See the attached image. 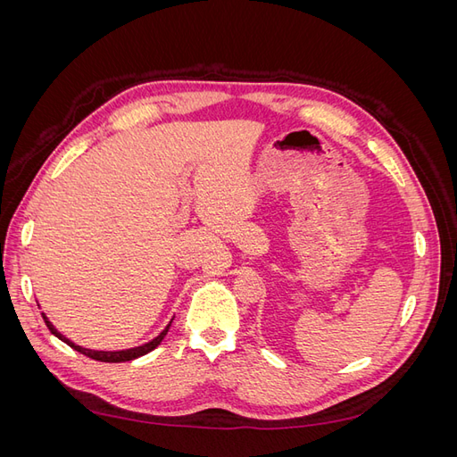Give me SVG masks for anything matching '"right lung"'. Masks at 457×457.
<instances>
[{
    "mask_svg": "<svg viewBox=\"0 0 457 457\" xmlns=\"http://www.w3.org/2000/svg\"><path fill=\"white\" fill-rule=\"evenodd\" d=\"M37 307H39V305H37ZM41 316H44V322H46V326L49 328V331H51V334H53L54 337H59L61 341H64V343L68 345V347H72L74 351H78V353H81V354H86V356L93 358V361H99V362H128V361H135V358H139V356H143V354H146V353H150V351H154V349L158 347V345L162 343V339L165 337V334H168V331H170V326H171V322H173V318H171L170 324L160 331V336H156L154 339H150L148 343L139 345V347H131V349H123V351H93V349L79 347V345H76V343H72L68 337H64V336L61 334V331L49 322V318L46 316V312H41Z\"/></svg>",
    "mask_w": 457,
    "mask_h": 457,
    "instance_id": "add662e5",
    "label": "right lung"
}]
</instances>
